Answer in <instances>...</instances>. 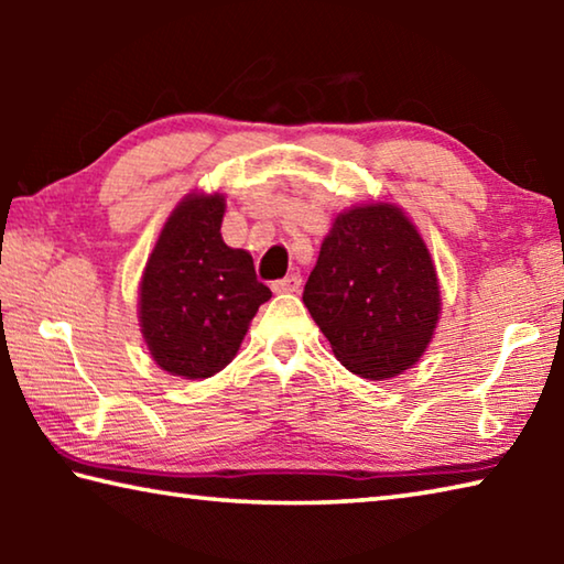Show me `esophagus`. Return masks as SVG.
<instances>
[{"mask_svg": "<svg viewBox=\"0 0 564 564\" xmlns=\"http://www.w3.org/2000/svg\"><path fill=\"white\" fill-rule=\"evenodd\" d=\"M301 283H303L301 275L299 273H291V275H285V279H281V281H273L271 289L275 293H299Z\"/></svg>", "mask_w": 564, "mask_h": 564, "instance_id": "1", "label": "esophagus"}]
</instances>
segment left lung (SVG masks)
Instances as JSON below:
<instances>
[{"label":"left lung","instance_id":"1","mask_svg":"<svg viewBox=\"0 0 564 564\" xmlns=\"http://www.w3.org/2000/svg\"><path fill=\"white\" fill-rule=\"evenodd\" d=\"M303 303L350 373L386 380L423 356L441 291L415 226L395 206L368 204L336 218Z\"/></svg>","mask_w":564,"mask_h":564}]
</instances>
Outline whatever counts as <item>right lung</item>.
I'll return each instance as SVG.
<instances>
[{
    "label": "right lung",
    "mask_w": 564,
    "mask_h": 564,
    "mask_svg": "<svg viewBox=\"0 0 564 564\" xmlns=\"http://www.w3.org/2000/svg\"><path fill=\"white\" fill-rule=\"evenodd\" d=\"M224 196L176 206L141 279L139 318L151 356L171 376L212 378L226 368L271 289L253 259L221 238Z\"/></svg>",
    "instance_id": "obj_1"
}]
</instances>
